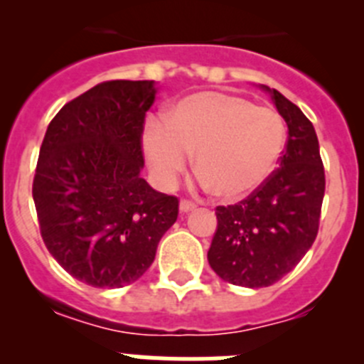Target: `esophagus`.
<instances>
[{
    "label": "esophagus",
    "instance_id": "34e87169",
    "mask_svg": "<svg viewBox=\"0 0 364 364\" xmlns=\"http://www.w3.org/2000/svg\"><path fill=\"white\" fill-rule=\"evenodd\" d=\"M195 208H197V204H195V202H191V200H188V198L180 200V211H182V213H189V211H193Z\"/></svg>",
    "mask_w": 364,
    "mask_h": 364
}]
</instances>
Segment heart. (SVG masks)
<instances>
[{
  "instance_id": "1",
  "label": "heart",
  "mask_w": 364,
  "mask_h": 364,
  "mask_svg": "<svg viewBox=\"0 0 364 364\" xmlns=\"http://www.w3.org/2000/svg\"><path fill=\"white\" fill-rule=\"evenodd\" d=\"M288 142V127L275 109L228 92L186 96L151 122L144 153L154 176L171 186L195 153V173L222 200H240L269 178Z\"/></svg>"
}]
</instances>
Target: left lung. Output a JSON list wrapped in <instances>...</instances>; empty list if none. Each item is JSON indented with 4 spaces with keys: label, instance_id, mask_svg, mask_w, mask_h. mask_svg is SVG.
Masks as SVG:
<instances>
[{
    "label": "left lung",
    "instance_id": "obj_1",
    "mask_svg": "<svg viewBox=\"0 0 364 364\" xmlns=\"http://www.w3.org/2000/svg\"><path fill=\"white\" fill-rule=\"evenodd\" d=\"M264 89L288 125L281 166L239 204L218 205L217 231L208 252L218 277L244 288L272 286L306 255L319 231L326 186L311 122L281 92Z\"/></svg>",
    "mask_w": 364,
    "mask_h": 364
}]
</instances>
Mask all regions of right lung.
Returning <instances> with one entry per match:
<instances>
[{
	"label": "right lung",
	"mask_w": 364,
	"mask_h": 364,
	"mask_svg": "<svg viewBox=\"0 0 364 364\" xmlns=\"http://www.w3.org/2000/svg\"><path fill=\"white\" fill-rule=\"evenodd\" d=\"M154 82L111 80L50 120L32 182L41 239L74 279L122 288L153 264L178 217V198L140 176Z\"/></svg>",
	"instance_id": "right-lung-1"
}]
</instances>
